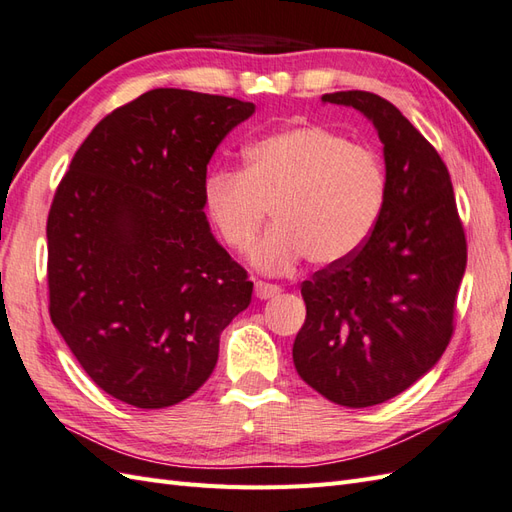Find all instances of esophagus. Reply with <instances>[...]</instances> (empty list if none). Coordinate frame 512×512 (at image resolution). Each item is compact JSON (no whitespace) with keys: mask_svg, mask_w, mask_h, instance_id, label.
Masks as SVG:
<instances>
[{"mask_svg":"<svg viewBox=\"0 0 512 512\" xmlns=\"http://www.w3.org/2000/svg\"><path fill=\"white\" fill-rule=\"evenodd\" d=\"M282 289L278 284H271V282H263V280H256L254 284V293L258 299H269V297H276Z\"/></svg>","mask_w":512,"mask_h":512,"instance_id":"1","label":"esophagus"}]
</instances>
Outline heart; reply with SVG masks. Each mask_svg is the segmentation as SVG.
Returning a JSON list of instances; mask_svg holds the SVG:
<instances>
[{"mask_svg":"<svg viewBox=\"0 0 512 512\" xmlns=\"http://www.w3.org/2000/svg\"><path fill=\"white\" fill-rule=\"evenodd\" d=\"M386 197L384 167L373 149L321 126H295L265 136L245 152L243 171H217L204 202L221 241L239 254L267 221H276L252 249L269 273L334 265L371 236Z\"/></svg>","mask_w":512,"mask_h":512,"instance_id":"obj_1","label":"heart"}]
</instances>
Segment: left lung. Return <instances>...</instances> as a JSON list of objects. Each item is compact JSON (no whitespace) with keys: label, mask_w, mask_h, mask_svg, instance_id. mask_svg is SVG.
Instances as JSON below:
<instances>
[{"label":"left lung","mask_w":512,"mask_h":512,"mask_svg":"<svg viewBox=\"0 0 512 512\" xmlns=\"http://www.w3.org/2000/svg\"><path fill=\"white\" fill-rule=\"evenodd\" d=\"M373 121L384 143L386 197L365 245L302 282L306 321L293 363L306 384L347 408L382 404L428 373L454 334L467 239L439 152L384 97H321Z\"/></svg>","instance_id":"1"}]
</instances>
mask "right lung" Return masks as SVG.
I'll return each instance as SVG.
<instances>
[{
  "label": "right lung",
  "mask_w": 512,
  "mask_h": 512,
  "mask_svg": "<svg viewBox=\"0 0 512 512\" xmlns=\"http://www.w3.org/2000/svg\"><path fill=\"white\" fill-rule=\"evenodd\" d=\"M252 102L154 89L106 115L47 217L49 317L89 378L167 408L213 373L219 336L254 282L204 215L206 167Z\"/></svg>",
  "instance_id": "right-lung-1"
}]
</instances>
